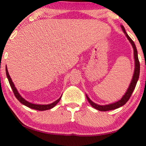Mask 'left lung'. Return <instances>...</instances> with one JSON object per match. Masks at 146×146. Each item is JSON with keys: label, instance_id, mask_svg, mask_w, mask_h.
<instances>
[{"label": "left lung", "instance_id": "left-lung-1", "mask_svg": "<svg viewBox=\"0 0 146 146\" xmlns=\"http://www.w3.org/2000/svg\"><path fill=\"white\" fill-rule=\"evenodd\" d=\"M121 29H122L123 31L124 32V33L126 34V36L127 37V38L129 42L131 43L132 46H133V50H134V57H135V72L134 74H133V79H132V81L131 84H130V86L128 87L127 90V92H126L125 95L122 97V98L120 100L117 101V102H115V103L107 104V105H98V104H95L94 102H92V100L89 98V97L86 95V98L88 100V102H90L92 107L95 108L97 110H99L100 111H111L113 110V109H117V108L121 107V106L124 105L126 102H128V100H129L130 98H131L132 94H133V91H134L135 86H136L137 83V80L139 79V72H140V64H139V61L138 59V54H137V48L135 46V44L134 42L132 40L131 37L128 36V35L126 33V31H125L124 27L123 26H121Z\"/></svg>", "mask_w": 146, "mask_h": 146}]
</instances>
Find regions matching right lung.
<instances>
[{
	"mask_svg": "<svg viewBox=\"0 0 146 146\" xmlns=\"http://www.w3.org/2000/svg\"><path fill=\"white\" fill-rule=\"evenodd\" d=\"M6 74H7V76L9 82L10 86H11L12 90H13V94H14L15 98H16L18 99L19 101H20V102H21L22 104H24V105H25V106H27V107L31 108V109H35V110H38V111L48 110V109H52V108L54 107V106H55L56 104L59 102L60 99H61V97H60L57 100H56L55 102H52V104H45V105H42V104H32V103H31V102H27V100H25V99H24L23 98H22L21 96L19 94L18 91H17V90H16V88L15 87L14 84H13V82H12L11 77H10L9 74L8 70H7V67H6Z\"/></svg>",
	"mask_w": 146,
	"mask_h": 146,
	"instance_id": "right-lung-1",
	"label": "right lung"
}]
</instances>
